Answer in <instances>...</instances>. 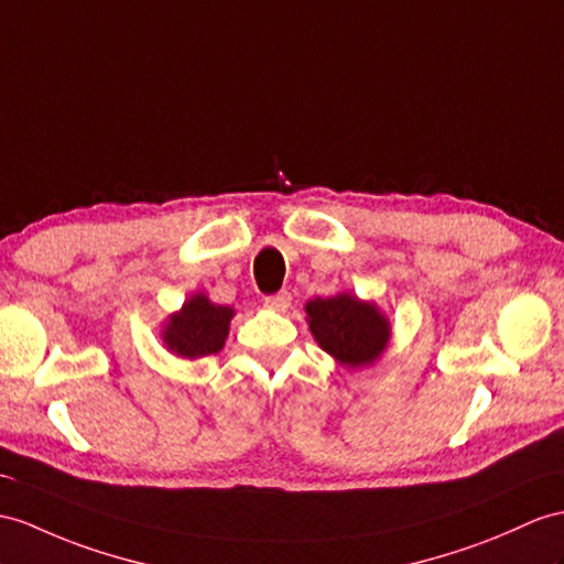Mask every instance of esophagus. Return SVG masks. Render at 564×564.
<instances>
[{
	"mask_svg": "<svg viewBox=\"0 0 564 564\" xmlns=\"http://www.w3.org/2000/svg\"><path fill=\"white\" fill-rule=\"evenodd\" d=\"M263 306H265L268 311L284 313L286 308L292 306V296H290V292H280V294H274V296H268V299L263 301Z\"/></svg>",
	"mask_w": 564,
	"mask_h": 564,
	"instance_id": "34e87169",
	"label": "esophagus"
}]
</instances>
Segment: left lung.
I'll return each mask as SVG.
<instances>
[{
	"instance_id": "obj_1",
	"label": "left lung",
	"mask_w": 564,
	"mask_h": 564,
	"mask_svg": "<svg viewBox=\"0 0 564 564\" xmlns=\"http://www.w3.org/2000/svg\"><path fill=\"white\" fill-rule=\"evenodd\" d=\"M304 311L313 339L345 370L373 366L390 345L392 325L376 301L339 292L306 301Z\"/></svg>"
}]
</instances>
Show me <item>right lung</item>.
Returning a JSON list of instances; mask_svg holds the SVG:
<instances>
[{"label":"right lung","mask_w":564,"mask_h":564,"mask_svg":"<svg viewBox=\"0 0 564 564\" xmlns=\"http://www.w3.org/2000/svg\"><path fill=\"white\" fill-rule=\"evenodd\" d=\"M231 318H235V308L219 306L208 294L196 292L184 301L182 308L167 315L160 339L176 359H203V356L223 351Z\"/></svg>","instance_id":"right-lung-1"}]
</instances>
